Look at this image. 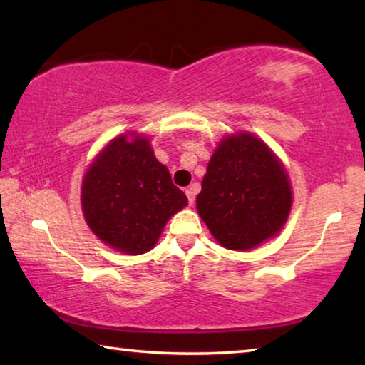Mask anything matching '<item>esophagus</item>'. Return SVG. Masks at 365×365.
I'll list each match as a JSON object with an SVG mask.
<instances>
[{
	"instance_id": "obj_1",
	"label": "esophagus",
	"mask_w": 365,
	"mask_h": 365,
	"mask_svg": "<svg viewBox=\"0 0 365 365\" xmlns=\"http://www.w3.org/2000/svg\"><path fill=\"white\" fill-rule=\"evenodd\" d=\"M197 191H200V187H197V185L195 183V185H191L190 188H187V191H185V193H187V197H188V201H190V205L193 206V202H195V196H196V193Z\"/></svg>"
}]
</instances>
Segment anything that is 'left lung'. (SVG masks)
I'll return each instance as SVG.
<instances>
[{"instance_id":"8db88e82","label":"left lung","mask_w":365,"mask_h":365,"mask_svg":"<svg viewBox=\"0 0 365 365\" xmlns=\"http://www.w3.org/2000/svg\"><path fill=\"white\" fill-rule=\"evenodd\" d=\"M293 191L279 156L255 133L225 135L215 148L196 196L209 232L227 250L248 251L279 235Z\"/></svg>"}]
</instances>
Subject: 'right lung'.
I'll return each mask as SVG.
<instances>
[{"label": "right lung", "mask_w": 365, "mask_h": 365, "mask_svg": "<svg viewBox=\"0 0 365 365\" xmlns=\"http://www.w3.org/2000/svg\"><path fill=\"white\" fill-rule=\"evenodd\" d=\"M80 201L90 230L130 256L153 250L168 220L188 205L150 140L135 132L113 138L96 154L85 170Z\"/></svg>", "instance_id": "right-lung-1"}]
</instances>
